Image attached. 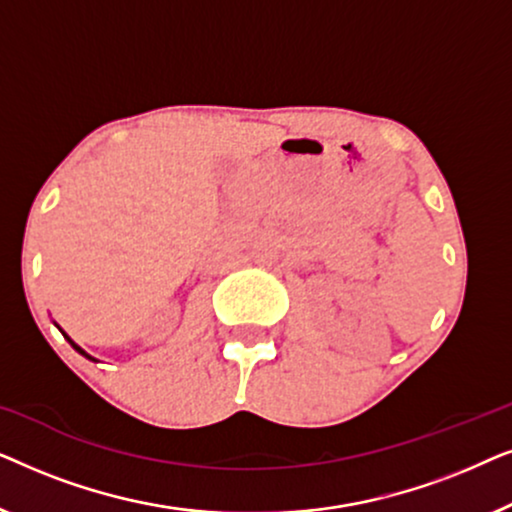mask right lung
Listing matches in <instances>:
<instances>
[{"mask_svg":"<svg viewBox=\"0 0 512 512\" xmlns=\"http://www.w3.org/2000/svg\"><path fill=\"white\" fill-rule=\"evenodd\" d=\"M62 335H65V333H62ZM65 338H67V335H65ZM67 340H69V338H67ZM69 342H72V340H69ZM72 347H74V349H76V352H81V354H83V356H88V354H86V352H83V349H81V347H79V345H74V342H72ZM88 359H93V356H88Z\"/></svg>","mask_w":512,"mask_h":512,"instance_id":"1","label":"right lung"}]
</instances>
